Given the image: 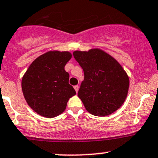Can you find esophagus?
Returning <instances> with one entry per match:
<instances>
[{
  "label": "esophagus",
  "mask_w": 158,
  "mask_h": 158,
  "mask_svg": "<svg viewBox=\"0 0 158 158\" xmlns=\"http://www.w3.org/2000/svg\"><path fill=\"white\" fill-rule=\"evenodd\" d=\"M79 86H78V85H75L74 86V89H75V91H76V93H77L78 92V91H79Z\"/></svg>",
  "instance_id": "34e87169"
}]
</instances>
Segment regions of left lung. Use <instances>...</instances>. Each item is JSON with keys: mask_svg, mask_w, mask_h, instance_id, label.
Listing matches in <instances>:
<instances>
[{"mask_svg": "<svg viewBox=\"0 0 158 158\" xmlns=\"http://www.w3.org/2000/svg\"><path fill=\"white\" fill-rule=\"evenodd\" d=\"M73 56L84 71L78 97L92 115L105 117L117 110L125 101L129 76L115 58L99 48L75 51Z\"/></svg>", "mask_w": 158, "mask_h": 158, "instance_id": "1", "label": "left lung"}]
</instances>
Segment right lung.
<instances>
[{
  "label": "right lung",
  "instance_id": "1",
  "mask_svg": "<svg viewBox=\"0 0 158 158\" xmlns=\"http://www.w3.org/2000/svg\"><path fill=\"white\" fill-rule=\"evenodd\" d=\"M72 57L69 51H50L30 64L22 79L26 102L35 112L47 118L57 117L65 110L67 101L76 94L64 69Z\"/></svg>",
  "mask_w": 158,
  "mask_h": 158
}]
</instances>
